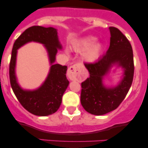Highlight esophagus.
<instances>
[{"label": "esophagus", "instance_id": "obj_1", "mask_svg": "<svg viewBox=\"0 0 148 148\" xmlns=\"http://www.w3.org/2000/svg\"><path fill=\"white\" fill-rule=\"evenodd\" d=\"M80 69V65L79 64H74L69 67L67 72V76L70 80L74 81L76 79Z\"/></svg>", "mask_w": 148, "mask_h": 148}]
</instances>
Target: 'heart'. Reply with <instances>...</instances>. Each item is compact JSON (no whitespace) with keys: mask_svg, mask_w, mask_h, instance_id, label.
<instances>
[{"mask_svg":"<svg viewBox=\"0 0 148 148\" xmlns=\"http://www.w3.org/2000/svg\"><path fill=\"white\" fill-rule=\"evenodd\" d=\"M97 38L94 36H88L81 39L74 45L76 51L84 52L82 58L86 62H95L99 58L103 51V45L96 43Z\"/></svg>","mask_w":148,"mask_h":148,"instance_id":"1","label":"heart"}]
</instances>
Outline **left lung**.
<instances>
[{
	"instance_id": "8db88e82",
	"label": "left lung",
	"mask_w": 148,
	"mask_h": 148,
	"mask_svg": "<svg viewBox=\"0 0 148 148\" xmlns=\"http://www.w3.org/2000/svg\"><path fill=\"white\" fill-rule=\"evenodd\" d=\"M111 38L106 53L97 62L85 63L90 76L81 83V103L88 113L101 115L116 109L128 93L133 81L134 65L130 42L120 30L109 27ZM116 66L123 71V77L115 86H108L104 79Z\"/></svg>"
}]
</instances>
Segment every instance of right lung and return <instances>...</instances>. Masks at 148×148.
Masks as SVG:
<instances>
[{"label": "right lung", "mask_w": 148, "mask_h": 148, "mask_svg": "<svg viewBox=\"0 0 148 148\" xmlns=\"http://www.w3.org/2000/svg\"><path fill=\"white\" fill-rule=\"evenodd\" d=\"M34 41L44 45L48 53L50 69L45 81L34 90L23 89L16 75L18 49L28 42ZM62 49L57 29L53 27L34 25L26 29L15 41L10 63V80L12 90L25 109L37 116H47L56 113L62 102V97L69 85L66 77L67 66L56 64L58 51Z\"/></svg>", "instance_id": "1"}]
</instances>
